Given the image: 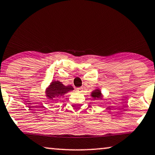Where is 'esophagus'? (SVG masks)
Listing matches in <instances>:
<instances>
[{
    "label": "esophagus",
    "instance_id": "obj_1",
    "mask_svg": "<svg viewBox=\"0 0 155 155\" xmlns=\"http://www.w3.org/2000/svg\"><path fill=\"white\" fill-rule=\"evenodd\" d=\"M77 91L78 93H82L83 91V88L82 87H79L77 88Z\"/></svg>",
    "mask_w": 155,
    "mask_h": 155
}]
</instances>
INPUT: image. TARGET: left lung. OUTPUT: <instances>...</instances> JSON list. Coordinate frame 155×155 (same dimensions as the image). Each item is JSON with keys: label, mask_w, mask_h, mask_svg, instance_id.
Listing matches in <instances>:
<instances>
[{"label": "left lung", "mask_w": 155, "mask_h": 155, "mask_svg": "<svg viewBox=\"0 0 155 155\" xmlns=\"http://www.w3.org/2000/svg\"><path fill=\"white\" fill-rule=\"evenodd\" d=\"M91 95L94 98H100L101 97V93L99 90H95L94 92H92Z\"/></svg>", "instance_id": "left-lung-1"}]
</instances>
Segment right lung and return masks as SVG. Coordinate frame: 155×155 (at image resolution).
Instances as JSON below:
<instances>
[{"label":"right lung","instance_id":"obj_1","mask_svg":"<svg viewBox=\"0 0 155 155\" xmlns=\"http://www.w3.org/2000/svg\"><path fill=\"white\" fill-rule=\"evenodd\" d=\"M71 86H64L60 82L55 81L51 84V86L46 91V94L48 98L52 100H59L66 93L73 90Z\"/></svg>","mask_w":155,"mask_h":155}]
</instances>
